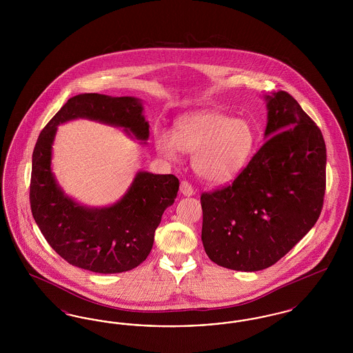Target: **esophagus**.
<instances>
[{"label":"esophagus","mask_w":353,"mask_h":353,"mask_svg":"<svg viewBox=\"0 0 353 353\" xmlns=\"http://www.w3.org/2000/svg\"><path fill=\"white\" fill-rule=\"evenodd\" d=\"M180 192H181V194L185 196V197H190V196H193V194H194V189H193V186L189 184L188 181H181V185H180Z\"/></svg>","instance_id":"1"}]
</instances>
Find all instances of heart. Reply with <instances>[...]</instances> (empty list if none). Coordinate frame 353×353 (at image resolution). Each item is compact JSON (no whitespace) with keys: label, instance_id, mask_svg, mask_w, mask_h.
<instances>
[{"label":"heart","instance_id":"1","mask_svg":"<svg viewBox=\"0 0 353 353\" xmlns=\"http://www.w3.org/2000/svg\"><path fill=\"white\" fill-rule=\"evenodd\" d=\"M156 148L176 160L180 151L193 153L192 167L197 176L212 184H225L246 167L255 147L252 125L209 110L186 115L176 123L174 134L159 132Z\"/></svg>","mask_w":353,"mask_h":353}]
</instances>
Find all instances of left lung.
Instances as JSON below:
<instances>
[{
	"mask_svg": "<svg viewBox=\"0 0 353 353\" xmlns=\"http://www.w3.org/2000/svg\"><path fill=\"white\" fill-rule=\"evenodd\" d=\"M265 144L222 189L202 193L203 249L219 266L268 269L319 219L325 143L319 127L285 91L265 95Z\"/></svg>",
	"mask_w": 353,
	"mask_h": 353,
	"instance_id": "obj_1",
	"label": "left lung"
}]
</instances>
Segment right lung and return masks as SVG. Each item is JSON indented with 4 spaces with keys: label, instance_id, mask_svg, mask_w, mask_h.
I'll list each match as a JSON object with an SVG mask.
<instances>
[{
    "label": "right lung",
    "instance_id": "obj_1",
    "mask_svg": "<svg viewBox=\"0 0 353 353\" xmlns=\"http://www.w3.org/2000/svg\"><path fill=\"white\" fill-rule=\"evenodd\" d=\"M90 119L123 128L147 144L150 124L143 103L134 97L81 94L54 115L34 147L30 208L48 243L70 265L99 274L137 268L153 246L154 230L179 192L173 174L137 172L125 194L104 208H88L68 197L51 172L57 127L74 119Z\"/></svg>",
    "mask_w": 353,
    "mask_h": 353
}]
</instances>
